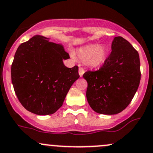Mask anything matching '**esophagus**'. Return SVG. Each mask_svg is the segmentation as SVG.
Listing matches in <instances>:
<instances>
[{
	"instance_id": "obj_1",
	"label": "esophagus",
	"mask_w": 153,
	"mask_h": 153,
	"mask_svg": "<svg viewBox=\"0 0 153 153\" xmlns=\"http://www.w3.org/2000/svg\"><path fill=\"white\" fill-rule=\"evenodd\" d=\"M78 72H79L80 77H82V76H83V73H84V70H83L82 67H80L79 70H78Z\"/></svg>"
}]
</instances>
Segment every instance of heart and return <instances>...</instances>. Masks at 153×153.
Masks as SVG:
<instances>
[{
	"mask_svg": "<svg viewBox=\"0 0 153 153\" xmlns=\"http://www.w3.org/2000/svg\"><path fill=\"white\" fill-rule=\"evenodd\" d=\"M78 57L85 61V63L91 68L101 67L107 60L108 50L104 45H89L78 48L76 51Z\"/></svg>",
	"mask_w": 153,
	"mask_h": 153,
	"instance_id": "1",
	"label": "heart"
}]
</instances>
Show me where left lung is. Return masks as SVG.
Segmentation results:
<instances>
[{
  "instance_id": "1",
  "label": "left lung",
  "mask_w": 153,
  "mask_h": 153,
  "mask_svg": "<svg viewBox=\"0 0 153 153\" xmlns=\"http://www.w3.org/2000/svg\"><path fill=\"white\" fill-rule=\"evenodd\" d=\"M111 53L97 71H88L86 98L90 107L98 114L120 113L131 102L141 79L139 53L122 37L116 36Z\"/></svg>"
}]
</instances>
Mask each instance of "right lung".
<instances>
[{"instance_id":"1","label":"right lung","mask_w":153,"mask_h":153,"mask_svg":"<svg viewBox=\"0 0 153 153\" xmlns=\"http://www.w3.org/2000/svg\"><path fill=\"white\" fill-rule=\"evenodd\" d=\"M42 36H33L17 48L12 64V82L22 105L37 115L54 114L62 106L78 67L68 68L69 54L61 45Z\"/></svg>"}]
</instances>
